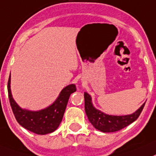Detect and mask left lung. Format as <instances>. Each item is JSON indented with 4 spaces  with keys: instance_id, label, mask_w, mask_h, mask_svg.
Masks as SVG:
<instances>
[{
    "instance_id": "1",
    "label": "left lung",
    "mask_w": 156,
    "mask_h": 156,
    "mask_svg": "<svg viewBox=\"0 0 156 156\" xmlns=\"http://www.w3.org/2000/svg\"><path fill=\"white\" fill-rule=\"evenodd\" d=\"M85 111L89 122L98 130L104 133L116 132L125 128L136 120L140 116L145 103L136 112L132 115L124 116L108 115L96 109L92 104L91 97L87 93H84Z\"/></svg>"
}]
</instances>
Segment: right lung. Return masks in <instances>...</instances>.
<instances>
[{
  "label": "right lung",
  "mask_w": 156,
  "mask_h": 156,
  "mask_svg": "<svg viewBox=\"0 0 156 156\" xmlns=\"http://www.w3.org/2000/svg\"><path fill=\"white\" fill-rule=\"evenodd\" d=\"M10 77L8 82L9 102L19 124L37 134L44 135L55 131L63 119L70 94L76 91L75 85L71 84L65 87L51 106L38 112H30L22 109L12 98L11 93Z\"/></svg>",
  "instance_id": "right-lung-1"
}]
</instances>
